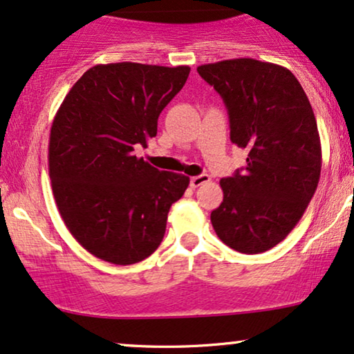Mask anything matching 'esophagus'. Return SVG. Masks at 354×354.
Masks as SVG:
<instances>
[{"instance_id": "esophagus-1", "label": "esophagus", "mask_w": 354, "mask_h": 354, "mask_svg": "<svg viewBox=\"0 0 354 354\" xmlns=\"http://www.w3.org/2000/svg\"><path fill=\"white\" fill-rule=\"evenodd\" d=\"M210 181L209 174H199V176L191 178V187H199L201 185H205V183Z\"/></svg>"}]
</instances>
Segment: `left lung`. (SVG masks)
Wrapping results in <instances>:
<instances>
[{"label":"left lung","mask_w":354,"mask_h":354,"mask_svg":"<svg viewBox=\"0 0 354 354\" xmlns=\"http://www.w3.org/2000/svg\"><path fill=\"white\" fill-rule=\"evenodd\" d=\"M229 111L230 140L247 167L221 180L223 201L210 214L227 247L257 254L290 234L314 198L322 169L317 120L297 78L284 66L232 58L198 66Z\"/></svg>","instance_id":"1"}]
</instances>
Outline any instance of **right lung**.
Instances as JSON below:
<instances>
[{
  "label": "right lung",
  "instance_id": "1",
  "mask_svg": "<svg viewBox=\"0 0 354 354\" xmlns=\"http://www.w3.org/2000/svg\"><path fill=\"white\" fill-rule=\"evenodd\" d=\"M187 65H96L58 107L48 174L66 229L102 261L127 266L162 243L169 207L189 178L160 171L133 153L156 136L158 115L181 88Z\"/></svg>",
  "mask_w": 354,
  "mask_h": 354
}]
</instances>
